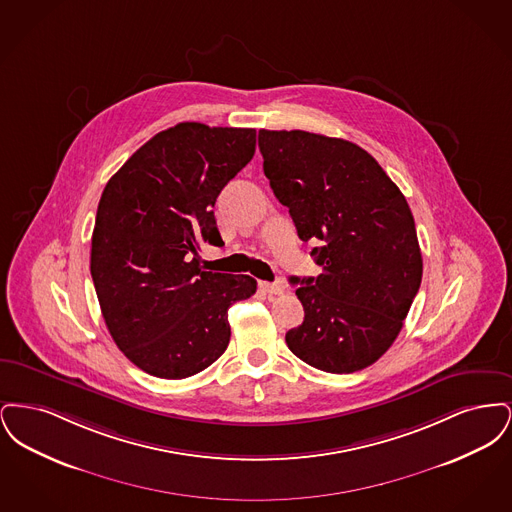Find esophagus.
<instances>
[{
    "mask_svg": "<svg viewBox=\"0 0 512 512\" xmlns=\"http://www.w3.org/2000/svg\"><path fill=\"white\" fill-rule=\"evenodd\" d=\"M259 286H261L263 292L270 293V295H280V293L284 292V286L278 284V282H261Z\"/></svg>",
    "mask_w": 512,
    "mask_h": 512,
    "instance_id": "34e87169",
    "label": "esophagus"
}]
</instances>
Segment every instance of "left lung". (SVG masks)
I'll return each instance as SVG.
<instances>
[{"label":"left lung","mask_w":512,"mask_h":512,"mask_svg":"<svg viewBox=\"0 0 512 512\" xmlns=\"http://www.w3.org/2000/svg\"><path fill=\"white\" fill-rule=\"evenodd\" d=\"M263 171L297 236L320 240L322 272L297 278L303 322L286 334L295 357L332 374L376 363L403 328L422 280L409 203L363 147L305 130H259Z\"/></svg>","instance_id":"8db88e82"}]
</instances>
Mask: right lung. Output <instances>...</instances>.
Listing matches in <instances>:
<instances>
[{
	"label": "right lung",
	"mask_w": 512,
	"mask_h": 512,
	"mask_svg": "<svg viewBox=\"0 0 512 512\" xmlns=\"http://www.w3.org/2000/svg\"><path fill=\"white\" fill-rule=\"evenodd\" d=\"M253 128L180 122L155 134L107 182L90 270L101 315L122 353L147 374L182 380L230 341L228 309L257 280L199 267L201 244L224 245L222 188L255 155Z\"/></svg>",
	"instance_id": "obj_1"
}]
</instances>
